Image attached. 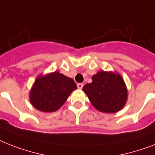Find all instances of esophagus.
<instances>
[{
    "mask_svg": "<svg viewBox=\"0 0 155 155\" xmlns=\"http://www.w3.org/2000/svg\"><path fill=\"white\" fill-rule=\"evenodd\" d=\"M77 86H78V88L79 89H81L83 88V86H84V85H83L82 83H78V84L77 85Z\"/></svg>",
    "mask_w": 155,
    "mask_h": 155,
    "instance_id": "esophagus-1",
    "label": "esophagus"
}]
</instances>
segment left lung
<instances>
[{"label":"left lung","mask_w":155,"mask_h":155,"mask_svg":"<svg viewBox=\"0 0 155 155\" xmlns=\"http://www.w3.org/2000/svg\"><path fill=\"white\" fill-rule=\"evenodd\" d=\"M92 80L82 89L96 109L114 113L124 108L127 99V90L120 75L117 73L99 71L92 77Z\"/></svg>","instance_id":"left-lung-1"}]
</instances>
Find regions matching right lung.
I'll return each instance as SVG.
<instances>
[{
	"mask_svg": "<svg viewBox=\"0 0 155 155\" xmlns=\"http://www.w3.org/2000/svg\"><path fill=\"white\" fill-rule=\"evenodd\" d=\"M76 89L74 81L58 71L39 75L30 91L31 104L41 112H55Z\"/></svg>",
	"mask_w": 155,
	"mask_h": 155,
	"instance_id": "1",
	"label": "right lung"
}]
</instances>
